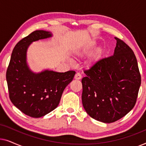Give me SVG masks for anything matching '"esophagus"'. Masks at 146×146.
<instances>
[{
    "mask_svg": "<svg viewBox=\"0 0 146 146\" xmlns=\"http://www.w3.org/2000/svg\"><path fill=\"white\" fill-rule=\"evenodd\" d=\"M74 78L76 80H80L82 78V75L80 74V73L77 72L75 76H74Z\"/></svg>",
    "mask_w": 146,
    "mask_h": 146,
    "instance_id": "esophagus-1",
    "label": "esophagus"
}]
</instances>
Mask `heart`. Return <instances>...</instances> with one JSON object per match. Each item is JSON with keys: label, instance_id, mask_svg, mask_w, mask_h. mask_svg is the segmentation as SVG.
Segmentation results:
<instances>
[{"label": "heart", "instance_id": "obj_1", "mask_svg": "<svg viewBox=\"0 0 146 146\" xmlns=\"http://www.w3.org/2000/svg\"><path fill=\"white\" fill-rule=\"evenodd\" d=\"M90 51V48H80L78 49V50L76 52V56L78 57H83L85 55H86L88 52ZM69 62L72 64L74 63V61L72 59H69Z\"/></svg>", "mask_w": 146, "mask_h": 146}]
</instances>
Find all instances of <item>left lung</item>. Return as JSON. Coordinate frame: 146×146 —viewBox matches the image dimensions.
Returning a JSON list of instances; mask_svg holds the SVG:
<instances>
[{
    "instance_id": "left-lung-1",
    "label": "left lung",
    "mask_w": 146,
    "mask_h": 146,
    "mask_svg": "<svg viewBox=\"0 0 146 146\" xmlns=\"http://www.w3.org/2000/svg\"><path fill=\"white\" fill-rule=\"evenodd\" d=\"M115 39L113 55L96 62L82 79L84 108L96 120L108 123L133 109L141 85L133 50L121 40Z\"/></svg>"
}]
</instances>
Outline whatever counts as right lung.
<instances>
[{
	"instance_id": "obj_1",
	"label": "right lung",
	"mask_w": 146,
	"mask_h": 146,
	"mask_svg": "<svg viewBox=\"0 0 146 146\" xmlns=\"http://www.w3.org/2000/svg\"><path fill=\"white\" fill-rule=\"evenodd\" d=\"M52 36L50 32L36 31L14 48L7 78L12 103L26 115L40 117L57 108L64 90L74 76L75 71L57 72L45 70L34 72L27 64V54L33 42Z\"/></svg>"
}]
</instances>
